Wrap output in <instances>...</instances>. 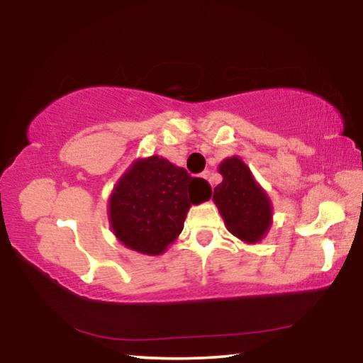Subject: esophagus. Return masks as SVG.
<instances>
[{
  "label": "esophagus",
  "instance_id": "34e87169",
  "mask_svg": "<svg viewBox=\"0 0 363 363\" xmlns=\"http://www.w3.org/2000/svg\"><path fill=\"white\" fill-rule=\"evenodd\" d=\"M201 177L206 179L208 182H211V171H203V173H201Z\"/></svg>",
  "mask_w": 363,
  "mask_h": 363
}]
</instances>
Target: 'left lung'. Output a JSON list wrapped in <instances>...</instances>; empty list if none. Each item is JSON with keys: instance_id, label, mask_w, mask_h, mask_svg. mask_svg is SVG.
<instances>
[{"instance_id": "left-lung-1", "label": "left lung", "mask_w": 363, "mask_h": 363, "mask_svg": "<svg viewBox=\"0 0 363 363\" xmlns=\"http://www.w3.org/2000/svg\"><path fill=\"white\" fill-rule=\"evenodd\" d=\"M219 173L223 174V182L214 187L213 200L227 229L243 242H259L272 219L269 196L255 182L251 171L240 158L224 160Z\"/></svg>"}]
</instances>
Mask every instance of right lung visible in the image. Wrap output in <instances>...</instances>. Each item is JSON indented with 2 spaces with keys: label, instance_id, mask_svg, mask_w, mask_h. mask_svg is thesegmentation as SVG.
<instances>
[{
  "label": "right lung",
  "instance_id": "add662e5",
  "mask_svg": "<svg viewBox=\"0 0 363 363\" xmlns=\"http://www.w3.org/2000/svg\"><path fill=\"white\" fill-rule=\"evenodd\" d=\"M210 196V184L168 160H139L110 196V224L128 248L157 256L182 232L190 205Z\"/></svg>",
  "mask_w": 363,
  "mask_h": 363
}]
</instances>
